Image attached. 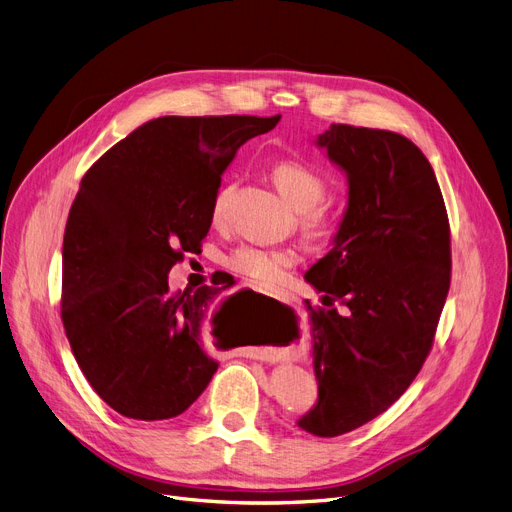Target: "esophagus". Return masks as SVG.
Here are the masks:
<instances>
[{"instance_id":"obj_1","label":"esophagus","mask_w":512,"mask_h":512,"mask_svg":"<svg viewBox=\"0 0 512 512\" xmlns=\"http://www.w3.org/2000/svg\"><path fill=\"white\" fill-rule=\"evenodd\" d=\"M266 295H270V297H277V299H281V302H285V297H279V295H273V293H268V291H264ZM246 357H256V355H252V353H246Z\"/></svg>"}]
</instances>
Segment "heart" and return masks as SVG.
I'll use <instances>...</instances> for the list:
<instances>
[{
	"instance_id": "1",
	"label": "heart",
	"mask_w": 512,
	"mask_h": 512,
	"mask_svg": "<svg viewBox=\"0 0 512 512\" xmlns=\"http://www.w3.org/2000/svg\"><path fill=\"white\" fill-rule=\"evenodd\" d=\"M275 186L285 198V202L302 213V225L308 231H322L328 225V208L320 204L326 194L324 177L310 165L299 161H285L273 169ZM229 188L219 190L210 208V217L219 223L225 215ZM297 254L289 248H266L254 244H242L225 256V266L239 277L275 283L285 273V268L295 262Z\"/></svg>"
}]
</instances>
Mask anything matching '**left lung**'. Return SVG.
<instances>
[{"mask_svg":"<svg viewBox=\"0 0 512 512\" xmlns=\"http://www.w3.org/2000/svg\"><path fill=\"white\" fill-rule=\"evenodd\" d=\"M314 144L345 173L347 206L306 281L345 314L306 304L318 399L297 426L333 438L386 411L422 370L448 295L450 233L434 169L409 138L333 124Z\"/></svg>","mask_w":512,"mask_h":512,"instance_id":"obj_1","label":"left lung"}]
</instances>
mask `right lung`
I'll list each match as a JSON object with an SVG mask.
<instances>
[{
  "mask_svg": "<svg viewBox=\"0 0 512 512\" xmlns=\"http://www.w3.org/2000/svg\"><path fill=\"white\" fill-rule=\"evenodd\" d=\"M279 119H150L82 177L64 233L62 320L82 374L117 413L177 417L217 372L204 337L223 322L219 289L169 293V270L200 250L237 148Z\"/></svg>",
  "mask_w": 512,
  "mask_h": 512,
  "instance_id": "add662e5",
  "label": "right lung"
}]
</instances>
